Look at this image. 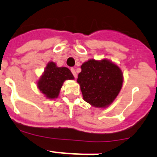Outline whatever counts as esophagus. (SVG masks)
Returning a JSON list of instances; mask_svg holds the SVG:
<instances>
[{"label":"esophagus","mask_w":157,"mask_h":157,"mask_svg":"<svg viewBox=\"0 0 157 157\" xmlns=\"http://www.w3.org/2000/svg\"><path fill=\"white\" fill-rule=\"evenodd\" d=\"M71 73H72V75H73L74 77H75V78H76V76H77V75H76V71H75V69H74L73 67H71Z\"/></svg>","instance_id":"obj_1"}]
</instances>
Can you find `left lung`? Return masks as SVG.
I'll return each instance as SVG.
<instances>
[{
    "mask_svg": "<svg viewBox=\"0 0 157 157\" xmlns=\"http://www.w3.org/2000/svg\"><path fill=\"white\" fill-rule=\"evenodd\" d=\"M77 82L81 86L84 100L94 107H104L118 95L123 76L119 67L108 60L90 59L81 65Z\"/></svg>",
    "mask_w": 157,
    "mask_h": 157,
    "instance_id": "8db88e82",
    "label": "left lung"
}]
</instances>
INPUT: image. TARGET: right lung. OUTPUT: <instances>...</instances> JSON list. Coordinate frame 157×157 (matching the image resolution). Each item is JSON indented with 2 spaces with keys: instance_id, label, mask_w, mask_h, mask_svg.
Listing matches in <instances>:
<instances>
[{
  "instance_id": "add662e5",
  "label": "right lung",
  "mask_w": 157,
  "mask_h": 157,
  "mask_svg": "<svg viewBox=\"0 0 157 157\" xmlns=\"http://www.w3.org/2000/svg\"><path fill=\"white\" fill-rule=\"evenodd\" d=\"M74 79L71 71L67 67H58L50 62L47 64L45 72L38 81V88L49 98H57L63 83L66 80Z\"/></svg>"
}]
</instances>
